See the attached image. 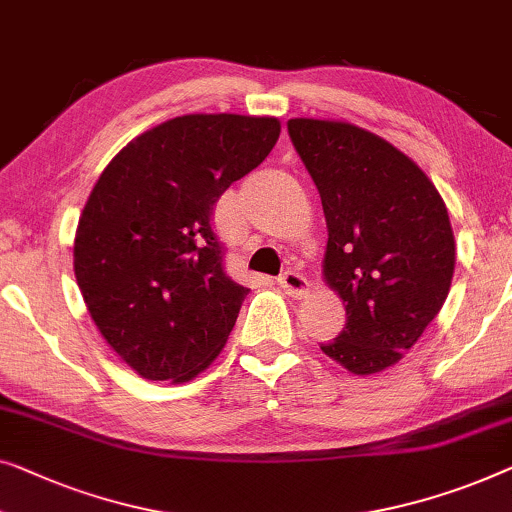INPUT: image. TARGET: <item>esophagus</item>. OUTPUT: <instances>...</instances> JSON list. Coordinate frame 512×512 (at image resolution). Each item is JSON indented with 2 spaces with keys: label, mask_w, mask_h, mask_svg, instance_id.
<instances>
[{
  "label": "esophagus",
  "mask_w": 512,
  "mask_h": 512,
  "mask_svg": "<svg viewBox=\"0 0 512 512\" xmlns=\"http://www.w3.org/2000/svg\"><path fill=\"white\" fill-rule=\"evenodd\" d=\"M279 286L284 288L288 295H293V298H302L309 291V284H307V277L298 270H286L284 274L279 277Z\"/></svg>",
  "instance_id": "1"
}]
</instances>
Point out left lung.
<instances>
[{"mask_svg":"<svg viewBox=\"0 0 512 512\" xmlns=\"http://www.w3.org/2000/svg\"><path fill=\"white\" fill-rule=\"evenodd\" d=\"M288 136L321 194L323 274L346 325L321 344L351 374L404 358L448 298L455 238L432 180L395 145L348 122L288 120Z\"/></svg>","mask_w":512,"mask_h":512,"instance_id":"obj_1","label":"left lung"}]
</instances>
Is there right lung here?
Returning <instances> with one entry per match:
<instances>
[{
  "label": "right lung",
  "mask_w": 512,
  "mask_h": 512,
  "mask_svg": "<svg viewBox=\"0 0 512 512\" xmlns=\"http://www.w3.org/2000/svg\"><path fill=\"white\" fill-rule=\"evenodd\" d=\"M279 131L277 117H175L131 140L94 184L73 270L103 339L143 379L191 381L224 348L249 288L224 270L214 203Z\"/></svg>",
  "instance_id": "obj_1"
}]
</instances>
